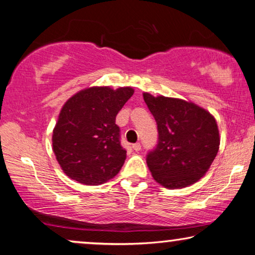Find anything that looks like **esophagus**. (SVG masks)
<instances>
[{
  "mask_svg": "<svg viewBox=\"0 0 255 255\" xmlns=\"http://www.w3.org/2000/svg\"><path fill=\"white\" fill-rule=\"evenodd\" d=\"M132 147H133V149H134L135 152L140 151V149H141V145H140V142H135V144H133V146H132Z\"/></svg>",
  "mask_w": 255,
  "mask_h": 255,
  "instance_id": "obj_1",
  "label": "esophagus"
}]
</instances>
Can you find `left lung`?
<instances>
[{"mask_svg": "<svg viewBox=\"0 0 255 255\" xmlns=\"http://www.w3.org/2000/svg\"><path fill=\"white\" fill-rule=\"evenodd\" d=\"M158 125V144L146 162L161 186L176 189L197 182L218 153L219 131L215 117L193 102L144 93Z\"/></svg>", "mask_w": 255, "mask_h": 255, "instance_id": "obj_1", "label": "left lung"}]
</instances>
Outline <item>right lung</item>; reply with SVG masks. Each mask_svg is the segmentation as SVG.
Wrapping results in <instances>:
<instances>
[{"mask_svg":"<svg viewBox=\"0 0 255 255\" xmlns=\"http://www.w3.org/2000/svg\"><path fill=\"white\" fill-rule=\"evenodd\" d=\"M131 87L116 90L92 87L64 104L55 124L52 144L64 173L87 186L113 179L127 159L121 145L116 116L133 95Z\"/></svg>","mask_w":255,"mask_h":255,"instance_id":"add662e5","label":"right lung"}]
</instances>
